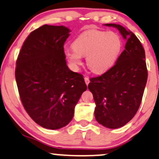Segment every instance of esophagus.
<instances>
[{
    "label": "esophagus",
    "mask_w": 159,
    "mask_h": 159,
    "mask_svg": "<svg viewBox=\"0 0 159 159\" xmlns=\"http://www.w3.org/2000/svg\"><path fill=\"white\" fill-rule=\"evenodd\" d=\"M84 81H85V83H86V85H88V84H89V78H88V77H84Z\"/></svg>",
    "instance_id": "obj_1"
}]
</instances>
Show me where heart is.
Wrapping results in <instances>:
<instances>
[{"label":"heart","mask_w":159,"mask_h":159,"mask_svg":"<svg viewBox=\"0 0 159 159\" xmlns=\"http://www.w3.org/2000/svg\"><path fill=\"white\" fill-rule=\"evenodd\" d=\"M73 49H67L65 56L73 70L82 64L81 56H86V65L94 73L101 74L113 67L121 51L122 42L112 31L89 30L78 35Z\"/></svg>","instance_id":"obj_1"}]
</instances>
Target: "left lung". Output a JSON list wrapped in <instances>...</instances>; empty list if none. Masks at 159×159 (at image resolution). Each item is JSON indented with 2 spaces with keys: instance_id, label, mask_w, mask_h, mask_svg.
Returning a JSON list of instances; mask_svg holds the SVG:
<instances>
[{
  "instance_id": "obj_1",
  "label": "left lung",
  "mask_w": 159,
  "mask_h": 159,
  "mask_svg": "<svg viewBox=\"0 0 159 159\" xmlns=\"http://www.w3.org/2000/svg\"><path fill=\"white\" fill-rule=\"evenodd\" d=\"M126 40L125 50L115 65L103 75L90 78L88 85L93 94L97 121L108 128H118L127 124L137 112L148 80L145 52L142 43L130 30L116 24Z\"/></svg>"
}]
</instances>
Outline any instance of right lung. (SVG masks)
<instances>
[{"instance_id": "1", "label": "right lung", "mask_w": 159, "mask_h": 159, "mask_svg": "<svg viewBox=\"0 0 159 159\" xmlns=\"http://www.w3.org/2000/svg\"><path fill=\"white\" fill-rule=\"evenodd\" d=\"M70 29L44 25L31 32L16 61L15 78L25 110L36 123L59 129L73 117L87 89L84 76L67 66L64 44Z\"/></svg>"}]
</instances>
